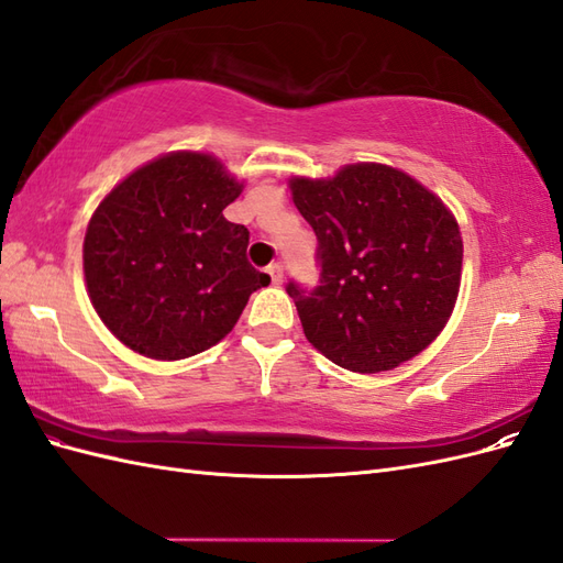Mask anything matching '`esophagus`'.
<instances>
[{"instance_id": "1", "label": "esophagus", "mask_w": 563, "mask_h": 563, "mask_svg": "<svg viewBox=\"0 0 563 563\" xmlns=\"http://www.w3.org/2000/svg\"><path fill=\"white\" fill-rule=\"evenodd\" d=\"M267 275L272 277V284H282V279H284V265L282 263H272L267 267Z\"/></svg>"}]
</instances>
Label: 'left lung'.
<instances>
[{
	"instance_id": "8db88e82",
	"label": "left lung",
	"mask_w": 563,
	"mask_h": 563,
	"mask_svg": "<svg viewBox=\"0 0 563 563\" xmlns=\"http://www.w3.org/2000/svg\"><path fill=\"white\" fill-rule=\"evenodd\" d=\"M291 192L317 234V286L286 284L310 343L354 373L413 360L457 298L463 240L451 211L383 164H352L331 180L296 178Z\"/></svg>"
}]
</instances>
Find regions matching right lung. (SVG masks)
I'll list each match as a JSON object with an SVG mask.
<instances>
[{"label":"right lung","instance_id":"right-lung-1","mask_svg":"<svg viewBox=\"0 0 563 563\" xmlns=\"http://www.w3.org/2000/svg\"><path fill=\"white\" fill-rule=\"evenodd\" d=\"M242 185L199 152L133 172L100 201L84 277L98 317L131 350L176 362L223 340L269 275L249 258V230L225 220Z\"/></svg>","mask_w":563,"mask_h":563}]
</instances>
